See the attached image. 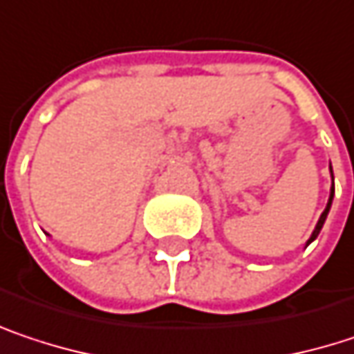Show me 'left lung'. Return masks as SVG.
Masks as SVG:
<instances>
[{"mask_svg":"<svg viewBox=\"0 0 354 354\" xmlns=\"http://www.w3.org/2000/svg\"><path fill=\"white\" fill-rule=\"evenodd\" d=\"M330 172H333V168H330ZM333 196H335V182H333V190H330V198H328V205H326L324 212L320 214V221H318V225H316V229H314V233H312L310 241H314V239L318 237V233H320V229H322V225H324V221H326V214H328V210H330V205H333ZM310 241H308V243H310Z\"/></svg>","mask_w":354,"mask_h":354,"instance_id":"left-lung-1","label":"left lung"}]
</instances>
